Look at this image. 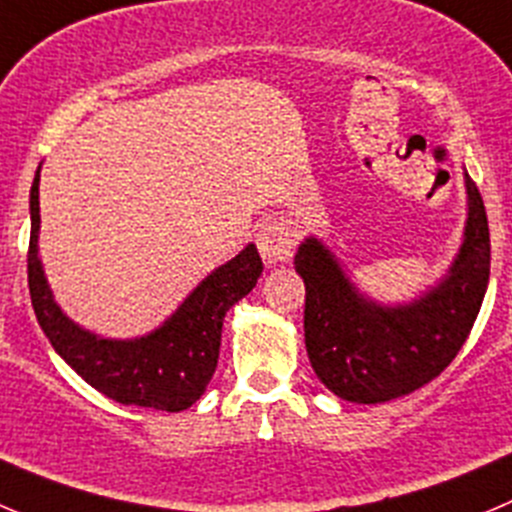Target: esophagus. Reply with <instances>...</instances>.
<instances>
[{"mask_svg":"<svg viewBox=\"0 0 512 512\" xmlns=\"http://www.w3.org/2000/svg\"><path fill=\"white\" fill-rule=\"evenodd\" d=\"M257 247L267 265L285 262L293 257L295 234L283 222H265L257 229Z\"/></svg>","mask_w":512,"mask_h":512,"instance_id":"34e87169","label":"esophagus"}]
</instances>
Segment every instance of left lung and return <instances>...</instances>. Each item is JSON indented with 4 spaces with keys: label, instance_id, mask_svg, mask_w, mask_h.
Returning <instances> with one entry per match:
<instances>
[{
    "label": "left lung",
    "instance_id": "1",
    "mask_svg": "<svg viewBox=\"0 0 512 512\" xmlns=\"http://www.w3.org/2000/svg\"><path fill=\"white\" fill-rule=\"evenodd\" d=\"M465 245L450 278L407 308H381L353 290L318 240H305L295 272L305 283V348L318 379L353 404H384L437 379L470 336L490 280V229L467 176Z\"/></svg>",
    "mask_w": 512,
    "mask_h": 512
}]
</instances>
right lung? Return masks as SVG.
I'll return each mask as SVG.
<instances>
[{"label": "right lung", "instance_id": "obj_1", "mask_svg": "<svg viewBox=\"0 0 512 512\" xmlns=\"http://www.w3.org/2000/svg\"><path fill=\"white\" fill-rule=\"evenodd\" d=\"M32 232L27 280L37 323L60 353L93 389L121 404L161 412L189 409L217 369L222 323L227 310L255 288L262 260L255 245L214 270L169 321L138 341H105L83 331L60 313L37 260L40 229V171L30 191Z\"/></svg>", "mask_w": 512, "mask_h": 512}]
</instances>
